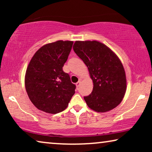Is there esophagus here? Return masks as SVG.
<instances>
[{
  "label": "esophagus",
  "mask_w": 152,
  "mask_h": 152,
  "mask_svg": "<svg viewBox=\"0 0 152 152\" xmlns=\"http://www.w3.org/2000/svg\"><path fill=\"white\" fill-rule=\"evenodd\" d=\"M80 84H81V81L80 80V81H78L76 83V86H77V87H79L80 86Z\"/></svg>",
  "instance_id": "obj_1"
}]
</instances>
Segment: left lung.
Masks as SVG:
<instances>
[{
	"mask_svg": "<svg viewBox=\"0 0 152 152\" xmlns=\"http://www.w3.org/2000/svg\"><path fill=\"white\" fill-rule=\"evenodd\" d=\"M73 50L88 67L93 82L92 93L84 97L88 107L104 113L119 105L125 95L126 80L118 56L97 41H77Z\"/></svg>",
	"mask_w": 152,
	"mask_h": 152,
	"instance_id": "obj_1",
	"label": "left lung"
}]
</instances>
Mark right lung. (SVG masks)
<instances>
[{"instance_id":"1","label":"right lung","mask_w":152,"mask_h":152,"mask_svg":"<svg viewBox=\"0 0 152 152\" xmlns=\"http://www.w3.org/2000/svg\"><path fill=\"white\" fill-rule=\"evenodd\" d=\"M73 41H57L39 48L31 59L25 77L29 98L41 111L56 114L67 108L76 86L64 72Z\"/></svg>"}]
</instances>
